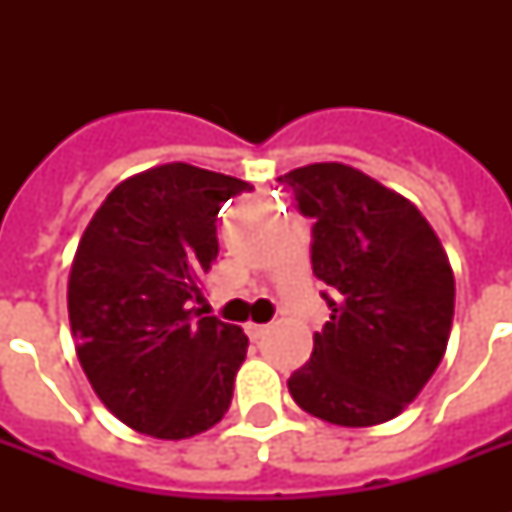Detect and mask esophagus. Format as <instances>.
Wrapping results in <instances>:
<instances>
[{"instance_id": "obj_1", "label": "esophagus", "mask_w": 512, "mask_h": 512, "mask_svg": "<svg viewBox=\"0 0 512 512\" xmlns=\"http://www.w3.org/2000/svg\"><path fill=\"white\" fill-rule=\"evenodd\" d=\"M265 332H268V327H265V324H252V321H249V324H247L249 340H260V337H263Z\"/></svg>"}]
</instances>
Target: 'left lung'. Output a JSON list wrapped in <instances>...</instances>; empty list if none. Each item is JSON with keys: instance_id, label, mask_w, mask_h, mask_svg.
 I'll use <instances>...</instances> for the list:
<instances>
[{"instance_id": "1", "label": "left lung", "mask_w": 512, "mask_h": 512, "mask_svg": "<svg viewBox=\"0 0 512 512\" xmlns=\"http://www.w3.org/2000/svg\"><path fill=\"white\" fill-rule=\"evenodd\" d=\"M313 217V273L329 321L287 380L295 404L342 428L404 412L446 353L454 273L412 201L356 167L321 162L279 177Z\"/></svg>"}]
</instances>
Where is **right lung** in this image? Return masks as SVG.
<instances>
[{
	"instance_id": "obj_1",
	"label": "right lung",
	"mask_w": 512,
	"mask_h": 512,
	"mask_svg": "<svg viewBox=\"0 0 512 512\" xmlns=\"http://www.w3.org/2000/svg\"><path fill=\"white\" fill-rule=\"evenodd\" d=\"M252 185L172 162L127 177L84 228L68 321L92 390L138 433L180 441L223 420L244 329L201 316L220 204Z\"/></svg>"
}]
</instances>
